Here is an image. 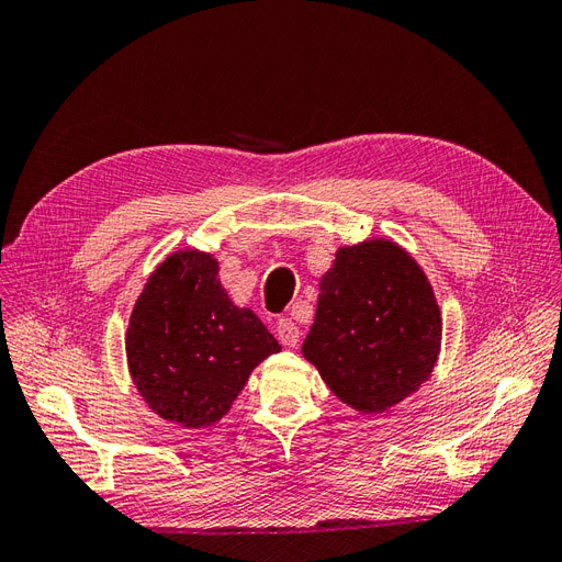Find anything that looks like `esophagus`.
I'll return each mask as SVG.
<instances>
[{
    "instance_id": "obj_1",
    "label": "esophagus",
    "mask_w": 562,
    "mask_h": 562,
    "mask_svg": "<svg viewBox=\"0 0 562 562\" xmlns=\"http://www.w3.org/2000/svg\"><path fill=\"white\" fill-rule=\"evenodd\" d=\"M277 337L279 342L285 347H295L300 342V328L291 318H279L277 323Z\"/></svg>"
}]
</instances>
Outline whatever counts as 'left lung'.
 <instances>
[{
    "mask_svg": "<svg viewBox=\"0 0 562 562\" xmlns=\"http://www.w3.org/2000/svg\"><path fill=\"white\" fill-rule=\"evenodd\" d=\"M443 318L417 260L391 239L337 248L321 277L302 356L333 394L366 415L386 413L427 382Z\"/></svg>",
    "mask_w": 562,
    "mask_h": 562,
    "instance_id": "1",
    "label": "left lung"
}]
</instances>
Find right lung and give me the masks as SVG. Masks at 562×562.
Here are the masks:
<instances>
[{
	"mask_svg": "<svg viewBox=\"0 0 562 562\" xmlns=\"http://www.w3.org/2000/svg\"><path fill=\"white\" fill-rule=\"evenodd\" d=\"M277 351L265 323L227 295L217 260L196 248L151 271L126 330L135 389L151 413L184 429L223 419L250 372Z\"/></svg>",
	"mask_w": 562,
	"mask_h": 562,
	"instance_id": "add662e5",
	"label": "right lung"
}]
</instances>
